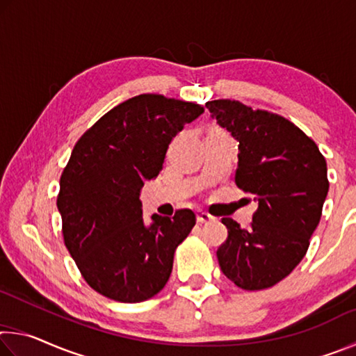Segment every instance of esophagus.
<instances>
[{"mask_svg": "<svg viewBox=\"0 0 356 356\" xmlns=\"http://www.w3.org/2000/svg\"><path fill=\"white\" fill-rule=\"evenodd\" d=\"M196 218H197V221H200V222H209V221L213 220V216L210 215V213H207V212H202V210H200V212L196 213Z\"/></svg>", "mask_w": 356, "mask_h": 356, "instance_id": "34e87169", "label": "esophagus"}]
</instances>
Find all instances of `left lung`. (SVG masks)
<instances>
[{
	"label": "left lung",
	"instance_id": "obj_1",
	"mask_svg": "<svg viewBox=\"0 0 356 356\" xmlns=\"http://www.w3.org/2000/svg\"><path fill=\"white\" fill-rule=\"evenodd\" d=\"M206 106L238 141L236 184L257 202L250 227L221 220L227 227L216 251L221 272L245 291L272 287L308 251L330 186L327 161L309 136L278 114L237 100Z\"/></svg>",
	"mask_w": 356,
	"mask_h": 356
}]
</instances>
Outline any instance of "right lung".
Instances as JSON below:
<instances>
[{"mask_svg": "<svg viewBox=\"0 0 356 356\" xmlns=\"http://www.w3.org/2000/svg\"><path fill=\"white\" fill-rule=\"evenodd\" d=\"M204 113L201 105L141 94L104 114L72 150L59 180L63 236L83 278L94 291L122 303L159 293L172 272L174 251L196 216L143 220L144 182L163 170L174 136Z\"/></svg>", "mask_w": 356, "mask_h": 356, "instance_id": "add662e5", "label": "right lung"}]
</instances>
